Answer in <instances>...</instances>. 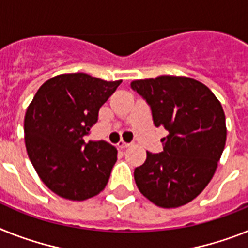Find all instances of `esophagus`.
Here are the masks:
<instances>
[{
    "instance_id": "34e87169",
    "label": "esophagus",
    "mask_w": 248,
    "mask_h": 248,
    "mask_svg": "<svg viewBox=\"0 0 248 248\" xmlns=\"http://www.w3.org/2000/svg\"><path fill=\"white\" fill-rule=\"evenodd\" d=\"M117 146L120 147V149H126V147L130 146V143H128V142H124V140H121L120 142L117 143Z\"/></svg>"
}]
</instances>
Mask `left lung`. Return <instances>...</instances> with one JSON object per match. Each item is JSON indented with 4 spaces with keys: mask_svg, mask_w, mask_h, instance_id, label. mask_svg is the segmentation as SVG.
<instances>
[{
    "mask_svg": "<svg viewBox=\"0 0 248 248\" xmlns=\"http://www.w3.org/2000/svg\"><path fill=\"white\" fill-rule=\"evenodd\" d=\"M153 112L154 124L169 135L164 150L147 151L135 169L139 190L163 208L184 205L211 182L226 145L222 105L208 87L186 77L161 76L131 83Z\"/></svg>",
    "mask_w": 248,
    "mask_h": 248,
    "instance_id": "obj_1",
    "label": "left lung"
}]
</instances>
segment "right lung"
Listing matches in <instances>:
<instances>
[{
  "label": "right lung",
  "mask_w": 248,
  "mask_h": 248,
  "mask_svg": "<svg viewBox=\"0 0 248 248\" xmlns=\"http://www.w3.org/2000/svg\"><path fill=\"white\" fill-rule=\"evenodd\" d=\"M122 80L106 82L85 73L62 74L41 85L25 114L29 159L50 190L84 201L105 189L117 150L103 140L85 142L99 108Z\"/></svg>",
  "instance_id": "add662e5"
}]
</instances>
